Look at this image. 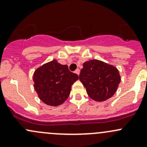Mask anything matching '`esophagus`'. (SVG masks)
Masks as SVG:
<instances>
[{"instance_id": "obj_1", "label": "esophagus", "mask_w": 147, "mask_h": 147, "mask_svg": "<svg viewBox=\"0 0 147 147\" xmlns=\"http://www.w3.org/2000/svg\"><path fill=\"white\" fill-rule=\"evenodd\" d=\"M75 72L77 74V75H80V69H78H78H77L75 71Z\"/></svg>"}]
</instances>
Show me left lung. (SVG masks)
Listing matches in <instances>:
<instances>
[{"label":"left lung","instance_id":"1","mask_svg":"<svg viewBox=\"0 0 147 147\" xmlns=\"http://www.w3.org/2000/svg\"><path fill=\"white\" fill-rule=\"evenodd\" d=\"M79 78L89 97L97 102L105 101L112 97L121 81L119 71L115 67L97 60L83 64Z\"/></svg>","mask_w":147,"mask_h":147}]
</instances>
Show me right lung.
Masks as SVG:
<instances>
[{
	"label": "right lung",
	"instance_id": "add662e5",
	"mask_svg": "<svg viewBox=\"0 0 147 147\" xmlns=\"http://www.w3.org/2000/svg\"><path fill=\"white\" fill-rule=\"evenodd\" d=\"M79 79L67 65L54 60L40 67L34 72V88L39 98L50 106H58L69 95L71 87Z\"/></svg>",
	"mask_w": 147,
	"mask_h": 147
}]
</instances>
